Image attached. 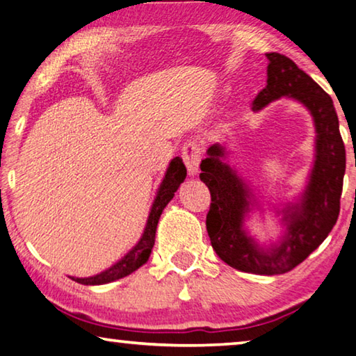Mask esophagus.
<instances>
[{"label":"esophagus","instance_id":"34e87169","mask_svg":"<svg viewBox=\"0 0 356 356\" xmlns=\"http://www.w3.org/2000/svg\"><path fill=\"white\" fill-rule=\"evenodd\" d=\"M201 144L197 141H186L182 149V156L186 166V171H188L190 176H196L197 171H200V163H201Z\"/></svg>","mask_w":356,"mask_h":356}]
</instances>
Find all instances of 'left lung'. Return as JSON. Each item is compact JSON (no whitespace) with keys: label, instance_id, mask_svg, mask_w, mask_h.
I'll list each match as a JSON object with an SVG mask.
<instances>
[{"label":"left lung","instance_id":"left-lung-1","mask_svg":"<svg viewBox=\"0 0 356 356\" xmlns=\"http://www.w3.org/2000/svg\"><path fill=\"white\" fill-rule=\"evenodd\" d=\"M265 56L267 86L252 102V111H261L281 97L292 99L309 111L316 129L314 161L305 190L292 202L275 210L282 226L278 242L264 246L245 227L259 202L250 184L229 165V152L222 144L215 143L207 149L200 179L212 196L206 225L216 254L240 272L272 276L291 272L303 262L336 225L346 147L330 95L292 59L280 53Z\"/></svg>","mask_w":356,"mask_h":356}]
</instances>
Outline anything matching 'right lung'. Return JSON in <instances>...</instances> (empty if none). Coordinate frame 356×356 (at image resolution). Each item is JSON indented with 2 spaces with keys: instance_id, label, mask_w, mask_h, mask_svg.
Returning a JSON list of instances; mask_svg holds the SVG:
<instances>
[{
  "instance_id": "1",
  "label": "right lung",
  "mask_w": 356,
  "mask_h": 356,
  "mask_svg": "<svg viewBox=\"0 0 356 356\" xmlns=\"http://www.w3.org/2000/svg\"><path fill=\"white\" fill-rule=\"evenodd\" d=\"M186 177V168L180 156H176L170 161V166L166 168L165 177L161 180V184L156 190L155 200L152 202V207H150V212L146 221V227H144V232L141 238L138 240V243L131 248L127 254H125L120 261H118L110 268L104 270L94 276H89V278H74L72 280L75 282H80L84 286H100V284H108V282H113L116 280L124 278L130 273H134L141 265L149 261L150 252H152L154 243H155V232H156V225H159V220L163 212L165 207L168 206L174 197V193L177 191L180 184L184 182Z\"/></svg>"
}]
</instances>
